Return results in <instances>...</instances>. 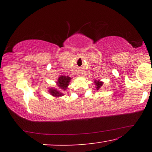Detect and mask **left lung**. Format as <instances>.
I'll use <instances>...</instances> for the list:
<instances>
[{
    "label": "left lung",
    "mask_w": 152,
    "mask_h": 152,
    "mask_svg": "<svg viewBox=\"0 0 152 152\" xmlns=\"http://www.w3.org/2000/svg\"><path fill=\"white\" fill-rule=\"evenodd\" d=\"M94 83H95L96 85V90H99L102 87L103 84H104V82L101 81L100 80H95V81H94Z\"/></svg>",
    "instance_id": "left-lung-1"
}]
</instances>
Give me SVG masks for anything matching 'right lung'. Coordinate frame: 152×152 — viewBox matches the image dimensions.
I'll return each instance as SVG.
<instances>
[{
	"label": "right lung",
	"instance_id": "add662e5",
	"mask_svg": "<svg viewBox=\"0 0 152 152\" xmlns=\"http://www.w3.org/2000/svg\"><path fill=\"white\" fill-rule=\"evenodd\" d=\"M71 78L69 76H61L60 77L58 78L56 83V86L58 88H55L51 87V88H48V92L51 96L56 98H58V97L62 96L64 95V92L67 89L68 86H69V83H70Z\"/></svg>",
	"mask_w": 152,
	"mask_h": 152
}]
</instances>
